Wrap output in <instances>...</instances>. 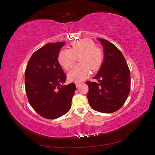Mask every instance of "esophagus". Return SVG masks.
I'll return each instance as SVG.
<instances>
[{
    "instance_id": "esophagus-1",
    "label": "esophagus",
    "mask_w": 155,
    "mask_h": 155,
    "mask_svg": "<svg viewBox=\"0 0 155 155\" xmlns=\"http://www.w3.org/2000/svg\"><path fill=\"white\" fill-rule=\"evenodd\" d=\"M81 84H82L81 83H76V85L77 87H79V86L81 85Z\"/></svg>"
}]
</instances>
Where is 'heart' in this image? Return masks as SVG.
Listing matches in <instances>:
<instances>
[{
  "instance_id": "1",
  "label": "heart",
  "mask_w": 155,
  "mask_h": 155,
  "mask_svg": "<svg viewBox=\"0 0 155 155\" xmlns=\"http://www.w3.org/2000/svg\"><path fill=\"white\" fill-rule=\"evenodd\" d=\"M79 56V64L76 65L68 74L70 81L79 82L91 74V69L96 71L104 61V54L96 47L94 42L88 39H80L72 44L70 49L64 48L59 51L58 61L66 70H69Z\"/></svg>"
}]
</instances>
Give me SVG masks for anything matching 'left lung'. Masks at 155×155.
I'll return each mask as SVG.
<instances>
[{"label": "left lung", "mask_w": 155, "mask_h": 155, "mask_svg": "<svg viewBox=\"0 0 155 155\" xmlns=\"http://www.w3.org/2000/svg\"><path fill=\"white\" fill-rule=\"evenodd\" d=\"M104 46V60L94 79L100 83L87 81L88 101L96 111L112 113L119 110L127 98L130 74L127 63L120 50L110 42L97 39Z\"/></svg>", "instance_id": "1"}]
</instances>
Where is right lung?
<instances>
[{
    "instance_id": "obj_1",
    "label": "right lung",
    "mask_w": 155,
    "mask_h": 155,
    "mask_svg": "<svg viewBox=\"0 0 155 155\" xmlns=\"http://www.w3.org/2000/svg\"><path fill=\"white\" fill-rule=\"evenodd\" d=\"M65 42L48 43L32 54L25 70V90L30 105L46 119H56L68 112L76 85H63L67 76L58 55Z\"/></svg>"
}]
</instances>
